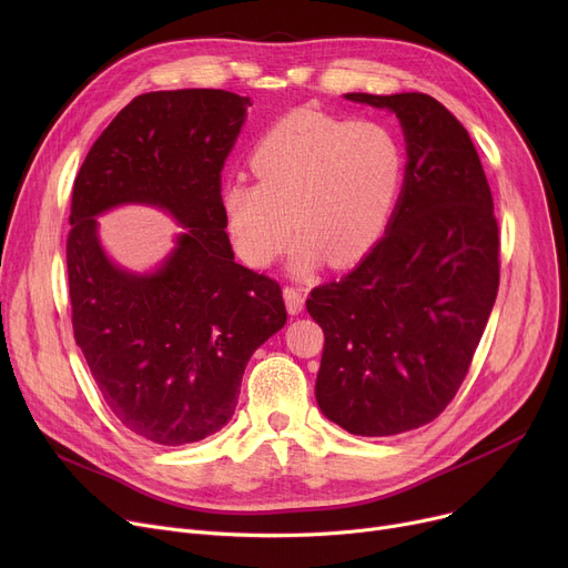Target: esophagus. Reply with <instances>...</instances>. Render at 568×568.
Here are the masks:
<instances>
[{
  "mask_svg": "<svg viewBox=\"0 0 568 568\" xmlns=\"http://www.w3.org/2000/svg\"><path fill=\"white\" fill-rule=\"evenodd\" d=\"M283 296H285V306H287V313L290 315H300L304 311V302H306V294L302 287H292L287 285L283 290Z\"/></svg>",
  "mask_w": 568,
  "mask_h": 568,
  "instance_id": "1",
  "label": "esophagus"
}]
</instances>
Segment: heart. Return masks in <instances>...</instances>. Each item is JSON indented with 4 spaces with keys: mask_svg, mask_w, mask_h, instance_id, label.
I'll return each instance as SVG.
<instances>
[{
    "mask_svg": "<svg viewBox=\"0 0 568 568\" xmlns=\"http://www.w3.org/2000/svg\"><path fill=\"white\" fill-rule=\"evenodd\" d=\"M405 165V146L386 124L294 110L255 142L257 182L234 176L221 186L232 246L262 268L278 260L296 225V274L326 255L336 264L359 260L392 223Z\"/></svg>",
    "mask_w": 568,
    "mask_h": 568,
    "instance_id": "1",
    "label": "heart"
}]
</instances>
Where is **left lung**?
<instances>
[{
  "label": "left lung",
  "mask_w": 568,
  "mask_h": 568,
  "mask_svg": "<svg viewBox=\"0 0 568 568\" xmlns=\"http://www.w3.org/2000/svg\"><path fill=\"white\" fill-rule=\"evenodd\" d=\"M396 112L405 182L384 236L338 283L311 292L322 326L315 398L352 435L430 424L460 389L499 287V227L479 154L428 94H345Z\"/></svg>",
  "instance_id": "8db88e82"
}]
</instances>
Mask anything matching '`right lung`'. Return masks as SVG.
Here are the masks:
<instances>
[{
  "instance_id": "obj_1",
  "label": "right lung",
  "mask_w": 568,
  "mask_h": 568,
  "mask_svg": "<svg viewBox=\"0 0 568 568\" xmlns=\"http://www.w3.org/2000/svg\"><path fill=\"white\" fill-rule=\"evenodd\" d=\"M248 105L223 89L135 97L73 182L75 343L112 414L154 444L219 433L251 354L287 320L281 285L234 262L221 209V170ZM129 201L165 207L187 227L154 275L119 270L100 248L95 216Z\"/></svg>"
}]
</instances>
